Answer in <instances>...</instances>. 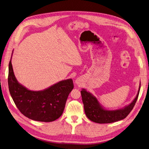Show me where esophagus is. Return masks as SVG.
Returning <instances> with one entry per match:
<instances>
[{
  "mask_svg": "<svg viewBox=\"0 0 149 149\" xmlns=\"http://www.w3.org/2000/svg\"><path fill=\"white\" fill-rule=\"evenodd\" d=\"M75 83H76L77 84H79V81H78V80H76Z\"/></svg>",
  "mask_w": 149,
  "mask_h": 149,
  "instance_id": "esophagus-1",
  "label": "esophagus"
}]
</instances>
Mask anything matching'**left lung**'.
Returning a JSON list of instances; mask_svg holds the SVG:
<instances>
[{"label": "left lung", "mask_w": 149, "mask_h": 149, "mask_svg": "<svg viewBox=\"0 0 149 149\" xmlns=\"http://www.w3.org/2000/svg\"><path fill=\"white\" fill-rule=\"evenodd\" d=\"M140 87L141 83L137 95L132 102L122 108L114 110L105 108L94 95L82 88L81 94L86 116L91 121L101 124L110 123L124 119L133 109L140 93Z\"/></svg>", "instance_id": "1"}]
</instances>
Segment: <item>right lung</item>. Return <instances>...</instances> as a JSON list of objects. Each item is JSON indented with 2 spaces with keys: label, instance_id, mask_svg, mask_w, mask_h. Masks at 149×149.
I'll return each mask as SVG.
<instances>
[{
  "label": "right lung",
  "instance_id": "1",
  "mask_svg": "<svg viewBox=\"0 0 149 149\" xmlns=\"http://www.w3.org/2000/svg\"><path fill=\"white\" fill-rule=\"evenodd\" d=\"M12 56L9 63V91L19 111L35 121L50 122L57 119L62 116L68 95L74 88L72 79L58 81L43 91L29 90L15 78Z\"/></svg>",
  "mask_w": 149,
  "mask_h": 149
}]
</instances>
